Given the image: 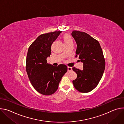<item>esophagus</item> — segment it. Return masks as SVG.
<instances>
[{
    "instance_id": "1",
    "label": "esophagus",
    "mask_w": 124,
    "mask_h": 124,
    "mask_svg": "<svg viewBox=\"0 0 124 124\" xmlns=\"http://www.w3.org/2000/svg\"><path fill=\"white\" fill-rule=\"evenodd\" d=\"M72 70V67H70V66H68L67 67V70L68 71H71Z\"/></svg>"
}]
</instances>
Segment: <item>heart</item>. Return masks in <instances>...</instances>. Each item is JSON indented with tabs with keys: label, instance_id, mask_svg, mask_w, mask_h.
I'll use <instances>...</instances> for the list:
<instances>
[{
	"label": "heart",
	"instance_id": "1",
	"mask_svg": "<svg viewBox=\"0 0 124 124\" xmlns=\"http://www.w3.org/2000/svg\"><path fill=\"white\" fill-rule=\"evenodd\" d=\"M63 40L64 42L65 45L73 44V41L72 37L69 34H65L63 36Z\"/></svg>",
	"mask_w": 124,
	"mask_h": 124
}]
</instances>
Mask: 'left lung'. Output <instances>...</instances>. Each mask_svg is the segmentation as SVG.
I'll return each instance as SVG.
<instances>
[{
    "instance_id": "left-lung-1",
    "label": "left lung",
    "mask_w": 124,
    "mask_h": 124,
    "mask_svg": "<svg viewBox=\"0 0 124 124\" xmlns=\"http://www.w3.org/2000/svg\"><path fill=\"white\" fill-rule=\"evenodd\" d=\"M71 34L77 45L75 57L83 63L82 70L72 68L77 75L72 83L79 92L88 93L98 86L102 77L105 67L103 52L99 41L87 33L73 31Z\"/></svg>"
}]
</instances>
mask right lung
I'll use <instances>...</instances> for the list:
<instances>
[{
  "label": "right lung",
  "mask_w": 124,
  "mask_h": 124,
  "mask_svg": "<svg viewBox=\"0 0 124 124\" xmlns=\"http://www.w3.org/2000/svg\"><path fill=\"white\" fill-rule=\"evenodd\" d=\"M62 31L39 35L30 45L26 59V71L31 83L40 93L49 95L58 89L62 78L67 67L61 64L58 66L47 63V58L51 54V46Z\"/></svg>",
  "instance_id": "1"
}]
</instances>
